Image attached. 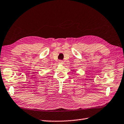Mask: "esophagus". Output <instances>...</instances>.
I'll return each instance as SVG.
<instances>
[{
  "mask_svg": "<svg viewBox=\"0 0 124 124\" xmlns=\"http://www.w3.org/2000/svg\"><path fill=\"white\" fill-rule=\"evenodd\" d=\"M59 64H60V65H62V64H64V62L62 61V60H59Z\"/></svg>",
  "mask_w": 124,
  "mask_h": 124,
  "instance_id": "1",
  "label": "esophagus"
}]
</instances>
